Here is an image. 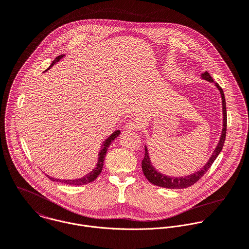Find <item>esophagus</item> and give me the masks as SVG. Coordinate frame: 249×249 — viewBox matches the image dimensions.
<instances>
[{
  "label": "esophagus",
  "instance_id": "esophagus-1",
  "mask_svg": "<svg viewBox=\"0 0 249 249\" xmlns=\"http://www.w3.org/2000/svg\"><path fill=\"white\" fill-rule=\"evenodd\" d=\"M139 127V124L135 121H129L125 124V129L127 130H135Z\"/></svg>",
  "mask_w": 249,
  "mask_h": 249
}]
</instances>
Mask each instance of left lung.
I'll return each instance as SVG.
<instances>
[{
    "mask_svg": "<svg viewBox=\"0 0 249 249\" xmlns=\"http://www.w3.org/2000/svg\"><path fill=\"white\" fill-rule=\"evenodd\" d=\"M202 78H204L207 81L210 82H213V77L210 75V73L208 71L202 73ZM215 86L217 87V89L220 91L221 94V98H222V111H223V129H222V133H221V137L219 140V143L217 144L213 156L211 157V159L209 160V162L204 166L200 171L195 172L194 174L190 175V176H186V177H178V178H173V177H169L165 176L160 172H158L150 161V158H149V154H148V149L147 147H145V157L142 160V170L143 173L145 175V177L148 178V180L150 182H152L155 185L158 186H161V187H165V188H170V189H180V188H185V187H189L191 185H193L195 182H197L204 175L205 173L211 168L212 164L213 163V161L215 160V159L218 157V155L220 154V152L222 151L224 142H225V138H226V128H227V112H226V101H225V96H224V92L223 89H221V87L218 84H215Z\"/></svg>",
    "mask_w": 249,
    "mask_h": 249,
    "instance_id": "8db88e82",
    "label": "left lung"
}]
</instances>
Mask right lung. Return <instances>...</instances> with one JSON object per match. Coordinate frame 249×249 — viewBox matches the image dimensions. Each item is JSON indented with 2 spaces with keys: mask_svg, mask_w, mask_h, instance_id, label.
Here are the masks:
<instances>
[{
  "mask_svg": "<svg viewBox=\"0 0 249 249\" xmlns=\"http://www.w3.org/2000/svg\"><path fill=\"white\" fill-rule=\"evenodd\" d=\"M64 57V55H60V56H58L54 61H53V63L51 64V66L49 67V69L55 64V63H57L58 61H60L62 58ZM49 69H47L46 71H48ZM120 133H121V131L120 130H116L113 134H111V136H109L108 137V139L104 142V144H103V148H102V150H101V152L99 153V158H98V161H97V164H96V167L95 168H93L92 169V171H90L88 175H86V176H84L83 178H76V179H58V178H51V177H49L48 175H46L51 180H56V181H60V182H64V183H67V184H70V185H83V184H87V183H89V182H91V181H93L97 177H98V175L101 173V171H102V167H103V162H104V158H105V156H106V153H107V150H108V148H109V146L111 145V143H112V141H114L115 140V138H117L119 135H120Z\"/></svg>",
  "mask_w": 249,
  "mask_h": 249,
  "instance_id": "right-lung-1",
  "label": "right lung"
}]
</instances>
